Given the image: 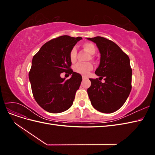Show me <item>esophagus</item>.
I'll return each mask as SVG.
<instances>
[{"instance_id": "1", "label": "esophagus", "mask_w": 155, "mask_h": 155, "mask_svg": "<svg viewBox=\"0 0 155 155\" xmlns=\"http://www.w3.org/2000/svg\"><path fill=\"white\" fill-rule=\"evenodd\" d=\"M82 78H83V80H84V79H87V77H85V76H83Z\"/></svg>"}]
</instances>
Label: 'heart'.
I'll use <instances>...</instances> for the list:
<instances>
[{"label": "heart", "mask_w": 155, "mask_h": 155, "mask_svg": "<svg viewBox=\"0 0 155 155\" xmlns=\"http://www.w3.org/2000/svg\"><path fill=\"white\" fill-rule=\"evenodd\" d=\"M83 48L85 49L88 53L91 55L94 54L96 52V46L92 43H85L83 44ZM77 55V50L74 47L70 51L69 53V58L70 61L74 63L76 60ZM92 58V57L91 58ZM74 69L76 72L80 74L83 76H87L93 69V65L91 63H79L75 65Z\"/></svg>", "instance_id": "heart-1"}]
</instances>
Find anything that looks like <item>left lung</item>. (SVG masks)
I'll return each mask as SVG.
<instances>
[{
	"mask_svg": "<svg viewBox=\"0 0 155 155\" xmlns=\"http://www.w3.org/2000/svg\"><path fill=\"white\" fill-rule=\"evenodd\" d=\"M96 44L101 54L100 63L95 74L99 79H91L87 89L91 104L97 110L112 113L126 101L131 91L132 69L129 56L114 42L102 37L87 38ZM104 78L105 82L101 80Z\"/></svg>",
	"mask_w": 155,
	"mask_h": 155,
	"instance_id": "8db88e82",
	"label": "left lung"
}]
</instances>
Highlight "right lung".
I'll use <instances>...</instances> for the list:
<instances>
[{
    "instance_id": "1",
    "label": "right lung",
    "mask_w": 155,
    "mask_h": 155,
    "mask_svg": "<svg viewBox=\"0 0 155 155\" xmlns=\"http://www.w3.org/2000/svg\"><path fill=\"white\" fill-rule=\"evenodd\" d=\"M82 37L60 36L44 44L33 58L29 72L31 91L40 107L51 113H59L72 106L82 81L81 74L70 68V51ZM63 72L72 76L67 81Z\"/></svg>"
}]
</instances>
